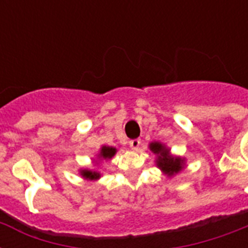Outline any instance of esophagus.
<instances>
[{"label":"esophagus","mask_w":248,"mask_h":248,"mask_svg":"<svg viewBox=\"0 0 248 248\" xmlns=\"http://www.w3.org/2000/svg\"><path fill=\"white\" fill-rule=\"evenodd\" d=\"M128 144H130V148H131V149L136 151V149L140 147L141 141H140V139H134V140H130V143Z\"/></svg>","instance_id":"34e87169"}]
</instances>
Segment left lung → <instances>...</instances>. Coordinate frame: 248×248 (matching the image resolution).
Masks as SVG:
<instances>
[{
	"mask_svg": "<svg viewBox=\"0 0 248 248\" xmlns=\"http://www.w3.org/2000/svg\"><path fill=\"white\" fill-rule=\"evenodd\" d=\"M149 149L155 155V166L158 167L167 177L175 176L185 169V158L180 155H173L166 144L161 141H152L149 143Z\"/></svg>",
	"mask_w": 248,
	"mask_h": 248,
	"instance_id": "obj_1",
	"label": "left lung"
}]
</instances>
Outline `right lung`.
Returning a JSON list of instances; mask_svg holds the SVG:
<instances>
[{
  "mask_svg": "<svg viewBox=\"0 0 248 248\" xmlns=\"http://www.w3.org/2000/svg\"><path fill=\"white\" fill-rule=\"evenodd\" d=\"M117 153V148L109 147V145H103L100 148V151L96 155V159H93V162L95 165H99V162L101 161H109L114 157V155ZM79 175L85 179V180L89 181H96L101 177V173L97 171L96 169H81L79 170Z\"/></svg>",
  "mask_w": 248,
  "mask_h": 248,
  "instance_id": "obj_1",
  "label": "right lung"
}]
</instances>
